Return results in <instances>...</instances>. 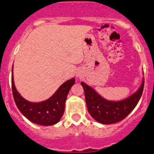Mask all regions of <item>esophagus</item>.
<instances>
[{
    "mask_svg": "<svg viewBox=\"0 0 154 154\" xmlns=\"http://www.w3.org/2000/svg\"><path fill=\"white\" fill-rule=\"evenodd\" d=\"M76 76H77V77H80V76H81V73H79V72H78V73H76Z\"/></svg>",
    "mask_w": 154,
    "mask_h": 154,
    "instance_id": "34e87169",
    "label": "esophagus"
}]
</instances>
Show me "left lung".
<instances>
[{"label": "left lung", "mask_w": 154, "mask_h": 154, "mask_svg": "<svg viewBox=\"0 0 154 154\" xmlns=\"http://www.w3.org/2000/svg\"><path fill=\"white\" fill-rule=\"evenodd\" d=\"M85 94L87 109L95 120L103 124L115 123L123 120L138 103L144 88V80L135 93L120 101H111L104 99L92 87L82 82Z\"/></svg>", "instance_id": "left-lung-1"}]
</instances>
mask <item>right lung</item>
<instances>
[{"label": "right lung", "instance_id": "right-lung-1", "mask_svg": "<svg viewBox=\"0 0 154 154\" xmlns=\"http://www.w3.org/2000/svg\"><path fill=\"white\" fill-rule=\"evenodd\" d=\"M75 83V79L62 84L57 92L48 100L39 103H32L24 99L16 90L11 75V89L14 102L20 112L32 123L42 125H52L57 123L64 112V106L70 89Z\"/></svg>", "mask_w": 154, "mask_h": 154}]
</instances>
